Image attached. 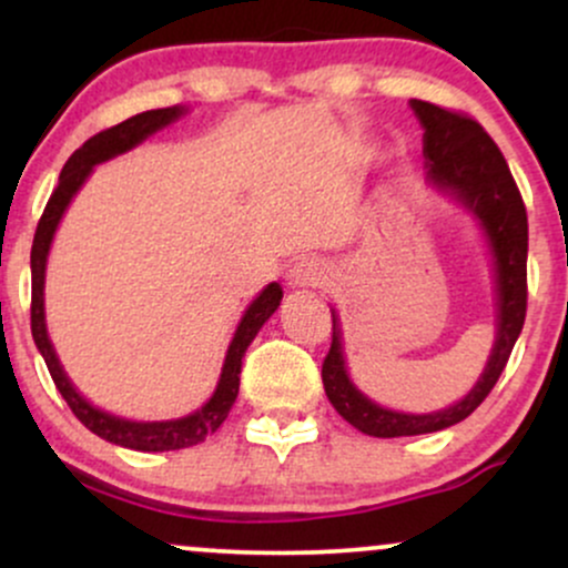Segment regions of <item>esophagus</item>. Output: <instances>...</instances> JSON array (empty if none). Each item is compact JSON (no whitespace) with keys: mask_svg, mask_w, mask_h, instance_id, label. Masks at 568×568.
<instances>
[{"mask_svg":"<svg viewBox=\"0 0 568 568\" xmlns=\"http://www.w3.org/2000/svg\"><path fill=\"white\" fill-rule=\"evenodd\" d=\"M285 280H288L291 288H317V285H323L328 280V272L315 258H302V262L291 266Z\"/></svg>","mask_w":568,"mask_h":568,"instance_id":"1","label":"esophagus"}]
</instances>
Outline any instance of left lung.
<instances>
[{
	"mask_svg": "<svg viewBox=\"0 0 568 568\" xmlns=\"http://www.w3.org/2000/svg\"><path fill=\"white\" fill-rule=\"evenodd\" d=\"M410 109L425 128L427 181L452 194L478 219L494 256L497 277V338L480 379L454 406L433 414H400L376 406L349 382L342 352V328L334 315V338L323 361V387L334 406L352 427L374 438L438 433L467 419L505 371L510 352L526 321V256H529V221L515 179L480 122L473 116L410 98Z\"/></svg>",
	"mask_w": 568,
	"mask_h": 568,
	"instance_id": "obj_1",
	"label": "left lung"
}]
</instances>
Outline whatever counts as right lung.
I'll return each mask as SVG.
<instances>
[{
  "instance_id": "1",
  "label": "right lung",
  "mask_w": 568,
  "mask_h": 568,
  "mask_svg": "<svg viewBox=\"0 0 568 568\" xmlns=\"http://www.w3.org/2000/svg\"><path fill=\"white\" fill-rule=\"evenodd\" d=\"M184 114V106L152 109V112L130 116V120L120 122V125L101 130L93 139L84 141L82 146L71 154L67 165H63L58 186L53 189V194H50L42 219H39L37 224L34 245H31V336H34L37 349L42 352L44 363H48V371L50 376H53L58 393L63 395V400L69 403V408L74 410L77 419H80L90 433L114 443V446L133 448V452H175V448L197 446V443H202L207 435L216 433V429L224 425L232 403L237 400L240 368H243L247 344L256 338L258 328L275 315L280 298H283L280 283H270L256 298H253V304L245 310L237 331H234L230 349H226L224 357V368H221L219 384L216 389H213L211 400L194 410V414L181 416V419L133 422L122 419V416L106 414V410L95 408L93 403L84 400V397L74 389V384L69 382V376L63 374L61 361H58L53 342H50L48 336V323H44V266H48L50 243H53V234L58 230V224H61L63 211L69 207L71 197L80 192L84 179L93 173L98 162H106L116 158V154L130 152V149L139 146L143 139H149V135L158 133V130L168 128L171 122H175Z\"/></svg>"
}]
</instances>
